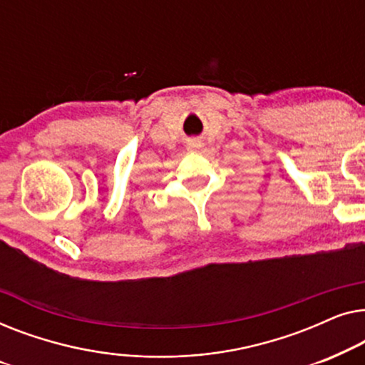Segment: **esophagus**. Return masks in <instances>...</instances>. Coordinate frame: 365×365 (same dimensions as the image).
Wrapping results in <instances>:
<instances>
[{
    "mask_svg": "<svg viewBox=\"0 0 365 365\" xmlns=\"http://www.w3.org/2000/svg\"><path fill=\"white\" fill-rule=\"evenodd\" d=\"M190 147H192V148H198V147H202V143L197 142V140H193V142H190Z\"/></svg>",
    "mask_w": 365,
    "mask_h": 365,
    "instance_id": "1",
    "label": "esophagus"
}]
</instances>
